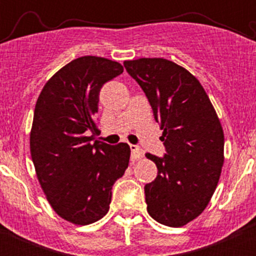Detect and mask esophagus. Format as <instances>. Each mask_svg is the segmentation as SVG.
I'll return each instance as SVG.
<instances>
[{"label":"esophagus","instance_id":"esophagus-1","mask_svg":"<svg viewBox=\"0 0 256 256\" xmlns=\"http://www.w3.org/2000/svg\"><path fill=\"white\" fill-rule=\"evenodd\" d=\"M131 148V160L132 161H138V160H141L144 156V152L138 144H130Z\"/></svg>","mask_w":256,"mask_h":256}]
</instances>
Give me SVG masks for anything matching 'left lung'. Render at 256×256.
<instances>
[{"label":"left lung","instance_id":"obj_1","mask_svg":"<svg viewBox=\"0 0 256 256\" xmlns=\"http://www.w3.org/2000/svg\"><path fill=\"white\" fill-rule=\"evenodd\" d=\"M164 130V157L146 154L157 177L144 186L147 212L158 223L183 226L208 206L224 164V132L200 82L164 58L125 60Z\"/></svg>","mask_w":256,"mask_h":256}]
</instances>
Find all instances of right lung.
I'll return each mask as SVG.
<instances>
[{
	"mask_svg": "<svg viewBox=\"0 0 256 256\" xmlns=\"http://www.w3.org/2000/svg\"><path fill=\"white\" fill-rule=\"evenodd\" d=\"M122 72L118 62L80 56L46 82L36 104L30 135L36 174L50 207L76 226L109 212L114 183L128 166V144L92 142L100 135V89Z\"/></svg>",
	"mask_w": 256,
	"mask_h": 256,
	"instance_id": "1",
	"label": "right lung"
}]
</instances>
